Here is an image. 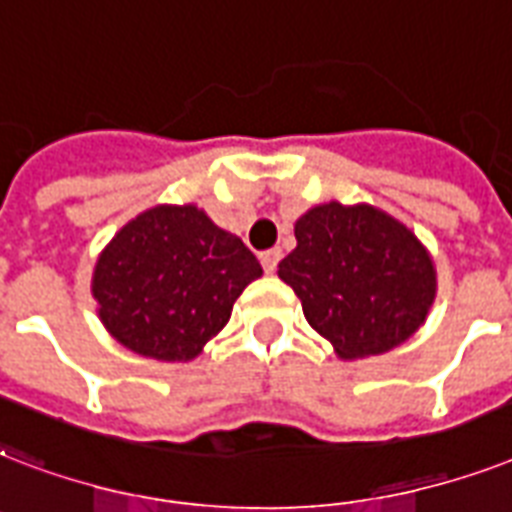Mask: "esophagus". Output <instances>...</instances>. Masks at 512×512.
Returning a JSON list of instances; mask_svg holds the SVG:
<instances>
[{
    "mask_svg": "<svg viewBox=\"0 0 512 512\" xmlns=\"http://www.w3.org/2000/svg\"><path fill=\"white\" fill-rule=\"evenodd\" d=\"M277 261H280V251H277V248L261 253V267H264V272H267V275H272V272H275Z\"/></svg>",
    "mask_w": 512,
    "mask_h": 512,
    "instance_id": "obj_1",
    "label": "esophagus"
}]
</instances>
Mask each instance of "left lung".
<instances>
[{"instance_id":"1","label":"left lung","mask_w":512,"mask_h":512,"mask_svg":"<svg viewBox=\"0 0 512 512\" xmlns=\"http://www.w3.org/2000/svg\"><path fill=\"white\" fill-rule=\"evenodd\" d=\"M277 275L342 360L395 350L417 334L438 291L433 256L411 229L368 202H323L296 219Z\"/></svg>"}]
</instances>
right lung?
I'll use <instances>...</instances> for the list:
<instances>
[{"mask_svg":"<svg viewBox=\"0 0 512 512\" xmlns=\"http://www.w3.org/2000/svg\"><path fill=\"white\" fill-rule=\"evenodd\" d=\"M261 277L245 243L197 205H154L130 219L95 261V310L136 355L186 363L229 323L237 296Z\"/></svg>","mask_w":512,"mask_h":512,"instance_id":"1","label":"right lung"}]
</instances>
